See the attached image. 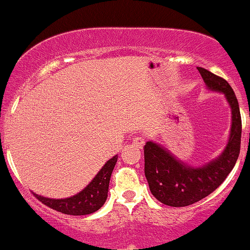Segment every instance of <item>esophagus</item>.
<instances>
[{
	"label": "esophagus",
	"mask_w": 250,
	"mask_h": 250,
	"mask_svg": "<svg viewBox=\"0 0 250 250\" xmlns=\"http://www.w3.org/2000/svg\"><path fill=\"white\" fill-rule=\"evenodd\" d=\"M145 137H142V136H136V137L133 138V145L138 148H142L143 146H145Z\"/></svg>",
	"instance_id": "34e87169"
}]
</instances>
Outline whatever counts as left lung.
I'll use <instances>...</instances> for the list:
<instances>
[{"label": "left lung", "mask_w": 250, "mask_h": 250, "mask_svg": "<svg viewBox=\"0 0 250 250\" xmlns=\"http://www.w3.org/2000/svg\"><path fill=\"white\" fill-rule=\"evenodd\" d=\"M207 87L221 92L232 112L229 138L224 152L208 164L193 167L176 159L158 143L145 145V175L153 196L169 207H187L214 192L231 172L241 150L242 120L238 101L225 79L198 66Z\"/></svg>", "instance_id": "1"}]
</instances>
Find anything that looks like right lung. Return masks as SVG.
Returning a JSON list of instances; mask_svg holds the SVG:
<instances>
[{"instance_id": "right-lung-1", "label": "right lung", "mask_w": 250, "mask_h": 250, "mask_svg": "<svg viewBox=\"0 0 250 250\" xmlns=\"http://www.w3.org/2000/svg\"><path fill=\"white\" fill-rule=\"evenodd\" d=\"M118 155H114L108 160L98 174L93 177L92 181L75 196L63 199L46 198V197L35 194L36 198L44 206L63 212L66 215H87L97 211L105 203L109 188V180L113 169L117 164Z\"/></svg>"}]
</instances>
